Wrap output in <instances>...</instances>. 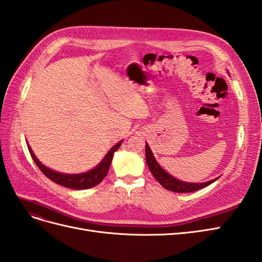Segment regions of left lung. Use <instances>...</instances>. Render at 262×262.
I'll return each instance as SVG.
<instances>
[{
  "label": "left lung",
  "mask_w": 262,
  "mask_h": 262,
  "mask_svg": "<svg viewBox=\"0 0 262 262\" xmlns=\"http://www.w3.org/2000/svg\"><path fill=\"white\" fill-rule=\"evenodd\" d=\"M145 157H146V163L148 168L152 172V175L155 177V179L160 182V184L165 188L169 190V191L173 192H180V193H187V192H193L198 191V190L203 189L207 186L211 185L212 182L215 181L216 179L203 182V184H190V182H184L180 181L176 178L170 176L169 173L166 172L160 165L157 164L155 158L152 154V150L149 149V146L145 145Z\"/></svg>",
  "instance_id": "left-lung-1"
}]
</instances>
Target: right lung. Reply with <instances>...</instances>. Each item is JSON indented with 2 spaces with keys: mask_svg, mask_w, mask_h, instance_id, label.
<instances>
[{
  "mask_svg": "<svg viewBox=\"0 0 262 262\" xmlns=\"http://www.w3.org/2000/svg\"><path fill=\"white\" fill-rule=\"evenodd\" d=\"M121 143L122 141L119 142V143H117L112 149H110L108 154L105 156L104 160L101 161V163L97 166L96 168H94L84 173H78V175H67V173H61V172L51 170L50 168L46 167V166H43L37 160V157L33 153V150L30 149V147H28V149L31 157H33L34 162L38 166V168L42 171V173H45V176H47L50 180H52L58 185L64 186L71 189L83 190V189H90L98 185L99 182L102 181V179L107 176L110 164H112V161H113L114 153L119 147H120Z\"/></svg>",
  "mask_w": 262,
  "mask_h": 262,
  "instance_id": "add662e5",
  "label": "right lung"
}]
</instances>
